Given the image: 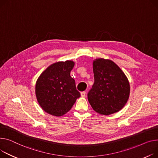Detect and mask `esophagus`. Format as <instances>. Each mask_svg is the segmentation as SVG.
Returning a JSON list of instances; mask_svg holds the SVG:
<instances>
[{
  "label": "esophagus",
  "instance_id": "34e87169",
  "mask_svg": "<svg viewBox=\"0 0 158 158\" xmlns=\"http://www.w3.org/2000/svg\"><path fill=\"white\" fill-rule=\"evenodd\" d=\"M86 94V91H82L81 93V95L82 97H85Z\"/></svg>",
  "mask_w": 158,
  "mask_h": 158
}]
</instances>
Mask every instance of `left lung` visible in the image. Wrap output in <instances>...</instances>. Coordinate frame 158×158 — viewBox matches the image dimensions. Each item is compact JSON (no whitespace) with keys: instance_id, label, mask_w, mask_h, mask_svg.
<instances>
[{"instance_id":"left-lung-1","label":"left lung","mask_w":158,"mask_h":158,"mask_svg":"<svg viewBox=\"0 0 158 158\" xmlns=\"http://www.w3.org/2000/svg\"><path fill=\"white\" fill-rule=\"evenodd\" d=\"M94 82L88 94L93 109L102 115H110L121 110L127 103L130 83L123 70L109 59L93 60Z\"/></svg>"}]
</instances>
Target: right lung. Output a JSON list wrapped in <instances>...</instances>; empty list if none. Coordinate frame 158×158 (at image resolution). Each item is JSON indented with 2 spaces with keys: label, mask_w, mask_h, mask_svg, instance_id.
<instances>
[{
  "label": "right lung",
  "mask_w": 158,
  "mask_h": 158,
  "mask_svg": "<svg viewBox=\"0 0 158 158\" xmlns=\"http://www.w3.org/2000/svg\"><path fill=\"white\" fill-rule=\"evenodd\" d=\"M74 65L72 60L54 63L38 77L35 84L36 98L39 106L48 114L61 116L71 109L80 97L75 80L70 76Z\"/></svg>",
  "instance_id": "1"
}]
</instances>
